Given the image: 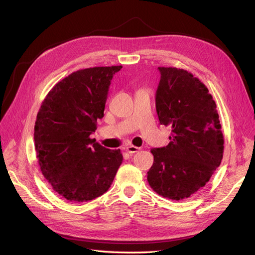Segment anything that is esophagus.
<instances>
[{
  "mask_svg": "<svg viewBox=\"0 0 255 255\" xmlns=\"http://www.w3.org/2000/svg\"><path fill=\"white\" fill-rule=\"evenodd\" d=\"M127 152L129 153V154H133V153H136L140 150V148H138V146H135V145H128L127 146Z\"/></svg>",
  "mask_w": 255,
  "mask_h": 255,
  "instance_id": "1",
  "label": "esophagus"
}]
</instances>
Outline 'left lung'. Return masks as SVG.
Wrapping results in <instances>:
<instances>
[{"mask_svg": "<svg viewBox=\"0 0 255 255\" xmlns=\"http://www.w3.org/2000/svg\"><path fill=\"white\" fill-rule=\"evenodd\" d=\"M158 71L156 112L171 135L168 145L151 149L154 161L146 179L159 196L179 201L210 181L221 163L225 140L205 85L183 69L158 67Z\"/></svg>", "mask_w": 255, "mask_h": 255, "instance_id": "obj_1", "label": "left lung"}]
</instances>
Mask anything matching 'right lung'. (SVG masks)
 I'll return each instance as SVG.
<instances>
[{
	"mask_svg": "<svg viewBox=\"0 0 255 255\" xmlns=\"http://www.w3.org/2000/svg\"><path fill=\"white\" fill-rule=\"evenodd\" d=\"M122 66L75 71L43 100L34 128L40 170L52 188L71 202H87L109 190L123 156L91 139L111 81Z\"/></svg>",
	"mask_w": 255,
	"mask_h": 255,
	"instance_id": "1",
	"label": "right lung"
}]
</instances>
